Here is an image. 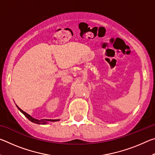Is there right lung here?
<instances>
[{
	"label": "right lung",
	"instance_id": "1",
	"mask_svg": "<svg viewBox=\"0 0 155 155\" xmlns=\"http://www.w3.org/2000/svg\"><path fill=\"white\" fill-rule=\"evenodd\" d=\"M17 108L20 110V111L21 113H22L23 114H24L26 117H27V118L30 120L31 122H32L33 123H35V124H48L49 122H57V121H59V120H50V119H43V120H37L35 118H33L32 116H31L29 114H28L27 113L25 112L24 111H22V109L20 108H19L17 105Z\"/></svg>",
	"mask_w": 155,
	"mask_h": 155
}]
</instances>
